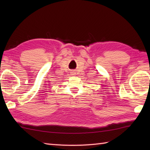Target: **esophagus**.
Instances as JSON below:
<instances>
[{"instance_id":"34e87169","label":"esophagus","mask_w":150,"mask_h":150,"mask_svg":"<svg viewBox=\"0 0 150 150\" xmlns=\"http://www.w3.org/2000/svg\"><path fill=\"white\" fill-rule=\"evenodd\" d=\"M71 74H73V75H74V74H75V71H73V72H71Z\"/></svg>"}]
</instances>
